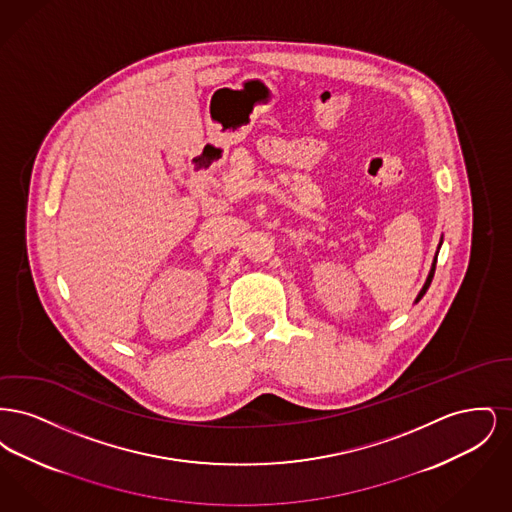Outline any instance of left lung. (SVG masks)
<instances>
[{
	"instance_id": "obj_1",
	"label": "left lung",
	"mask_w": 512,
	"mask_h": 512,
	"mask_svg": "<svg viewBox=\"0 0 512 512\" xmlns=\"http://www.w3.org/2000/svg\"><path fill=\"white\" fill-rule=\"evenodd\" d=\"M443 244V238L439 240L438 251H436V257H434V261H432V268H430V272H428V278H426V282H424V286H422V290L418 292L416 295V299H414V303H418L422 297H424V293L428 292V288H430V284H432V278H434V272H436V263H438V253L439 247Z\"/></svg>"
}]
</instances>
